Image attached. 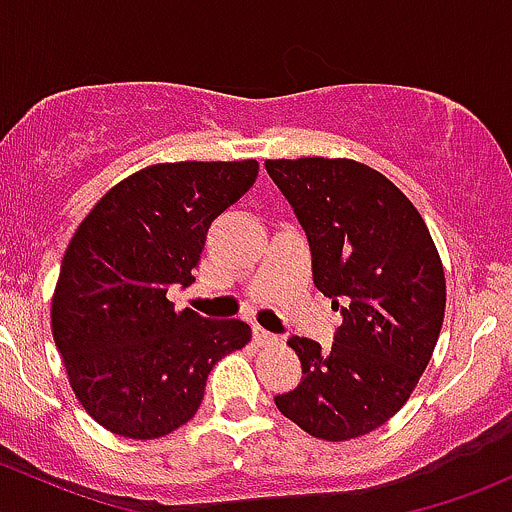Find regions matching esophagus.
Listing matches in <instances>:
<instances>
[{"label":"esophagus","instance_id":"1","mask_svg":"<svg viewBox=\"0 0 512 512\" xmlns=\"http://www.w3.org/2000/svg\"><path fill=\"white\" fill-rule=\"evenodd\" d=\"M252 334H255V342L257 344H277L275 334L265 332V329H262V327H255V332H252Z\"/></svg>","mask_w":512,"mask_h":512}]
</instances>
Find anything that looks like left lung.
Here are the masks:
<instances>
[{
	"instance_id": "obj_1",
	"label": "left lung",
	"mask_w": 512,
	"mask_h": 512,
	"mask_svg": "<svg viewBox=\"0 0 512 512\" xmlns=\"http://www.w3.org/2000/svg\"><path fill=\"white\" fill-rule=\"evenodd\" d=\"M265 168L307 232L314 285L344 319L329 352L289 339L302 381L275 404L322 441L366 436L409 401L431 361L446 312L441 257L414 203L379 170L349 158Z\"/></svg>"
}]
</instances>
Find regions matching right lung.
Wrapping results in <instances>:
<instances>
[{
    "instance_id": "obj_1",
    "label": "right lung",
    "mask_w": 512,
    "mask_h": 512,
    "mask_svg": "<svg viewBox=\"0 0 512 512\" xmlns=\"http://www.w3.org/2000/svg\"><path fill=\"white\" fill-rule=\"evenodd\" d=\"M257 160L156 163L113 185L81 220L51 297V332L79 404L133 441L195 416L213 366L252 339L240 319L175 312L208 227L257 178Z\"/></svg>"
}]
</instances>
